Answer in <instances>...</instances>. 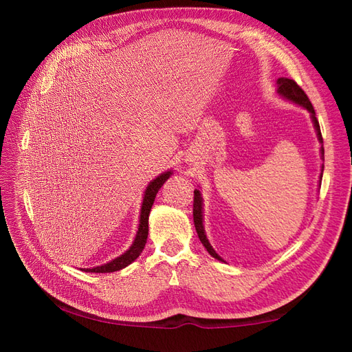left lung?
I'll use <instances>...</instances> for the list:
<instances>
[{"label":"left lung","instance_id":"obj_1","mask_svg":"<svg viewBox=\"0 0 352 352\" xmlns=\"http://www.w3.org/2000/svg\"><path fill=\"white\" fill-rule=\"evenodd\" d=\"M276 85H278V89H276V92H278L281 96H284V98L292 101V102L300 104V106H302L304 109H307L310 111L313 125H315V130L318 133V139H319L320 144H324V142H322V134H320V126H319V122H318V119H316L315 109H313L311 102L309 100V96L305 95V92L302 91V89L296 85V81L290 80V78L281 77V78L276 80ZM320 151H322V157H324V146H320ZM320 180H322V174H320ZM193 222H195V228H197V233H198L199 241H201V243L206 246V250L208 251V254H210V256L214 257V258L222 260L218 256V254H216V251L212 248V245H210V242H208V239L206 236L204 226H203V198H201V192L198 189L193 192Z\"/></svg>","mask_w":352,"mask_h":352}]
</instances>
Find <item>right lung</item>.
<instances>
[{
	"mask_svg": "<svg viewBox=\"0 0 352 352\" xmlns=\"http://www.w3.org/2000/svg\"><path fill=\"white\" fill-rule=\"evenodd\" d=\"M172 175V172H163L157 178L148 184V188L145 190V195H144V201H142V208H140V219H139V228H138V233L136 237H134V242L130 246L129 250H126L122 256H119L116 258H113L109 263L102 265V266H96V267H89V269H81V271L85 272H96V274H104V272H115L119 271V269H124L125 266H129L130 263H133L134 260H136L142 250H144V246L146 243V239H148V216L149 212H151V207L154 204V199L157 192L163 186V183L168 180V178Z\"/></svg>",
	"mask_w": 352,
	"mask_h": 352,
	"instance_id": "1",
	"label": "right lung"
}]
</instances>
